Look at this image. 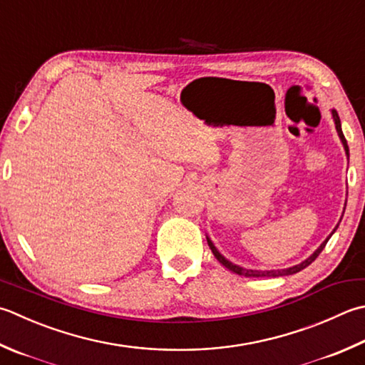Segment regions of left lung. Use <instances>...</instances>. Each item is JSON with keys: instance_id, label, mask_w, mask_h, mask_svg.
<instances>
[{"instance_id": "obj_1", "label": "left lung", "mask_w": 365, "mask_h": 365, "mask_svg": "<svg viewBox=\"0 0 365 365\" xmlns=\"http://www.w3.org/2000/svg\"><path fill=\"white\" fill-rule=\"evenodd\" d=\"M332 118H334V123H335V130H337V133H339V138H340V140H341V144H344V147H345V152H346V156L349 158V150H348V144H346V139H345V135H344V131H341V125H340V118H339V113H337V110H334L332 109ZM339 227V225L335 226V230H337ZM335 230L332 231V234L335 232ZM331 234V235H332ZM331 235L329 237H327L323 244H321L319 247H318V250H315V253H313L312 256H309V258H307L305 261H302L301 264H296V266H292V267H288V269H277V270H252V269H244V267H240V266H237V264H232L231 261H227L223 255H221L218 250H217V247L212 244V240L207 237V244H209V247H210V250H212V253H213V256H215V258L223 264V266L226 267V269H230L231 272H234V274H237V275H244V277H283V275H292V274H297V272H301L302 269H305L307 266H310V264L315 261L318 256H319V253L323 252V248L326 247V244H327V240L331 239Z\"/></svg>"}]
</instances>
